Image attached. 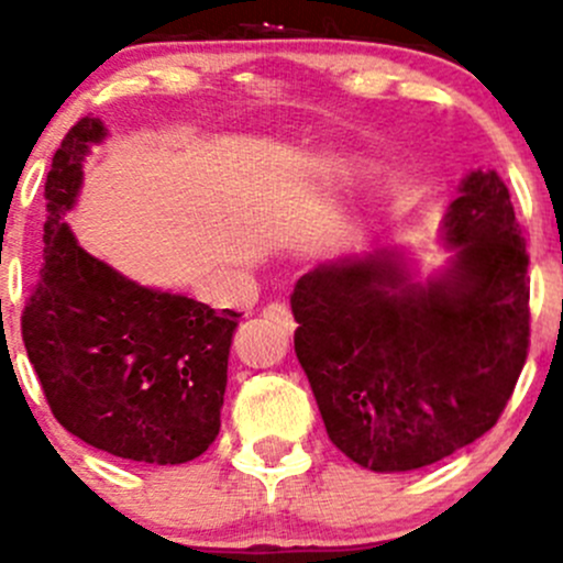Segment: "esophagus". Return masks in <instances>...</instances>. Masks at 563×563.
I'll list each match as a JSON object with an SVG mask.
<instances>
[{
  "mask_svg": "<svg viewBox=\"0 0 563 563\" xmlns=\"http://www.w3.org/2000/svg\"><path fill=\"white\" fill-rule=\"evenodd\" d=\"M264 318H266V323H272V327L277 329V332H283V334L294 332V316H291V310H288V305H280V302L269 305V308L264 310Z\"/></svg>",
  "mask_w": 563,
  "mask_h": 563,
  "instance_id": "34e87169",
  "label": "esophagus"
}]
</instances>
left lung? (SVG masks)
Here are the masks:
<instances>
[{"mask_svg":"<svg viewBox=\"0 0 563 563\" xmlns=\"http://www.w3.org/2000/svg\"><path fill=\"white\" fill-rule=\"evenodd\" d=\"M450 258L419 280L400 247L297 280L294 351L332 444L378 474L439 463L501 417L528 354V255L496 172H468L441 220Z\"/></svg>","mask_w":563,"mask_h":563,"instance_id":"1","label":"left lung"}]
</instances>
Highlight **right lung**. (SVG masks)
<instances>
[{
  "label": "right lung",
  "mask_w": 563,
  "mask_h": 563,
  "mask_svg": "<svg viewBox=\"0 0 563 563\" xmlns=\"http://www.w3.org/2000/svg\"><path fill=\"white\" fill-rule=\"evenodd\" d=\"M106 135L84 117L51 161L43 266L21 318L26 356L56 422L84 444L135 463H187L220 433L240 313L141 286L78 245L65 218Z\"/></svg>",
  "instance_id": "right-lung-1"
}]
</instances>
